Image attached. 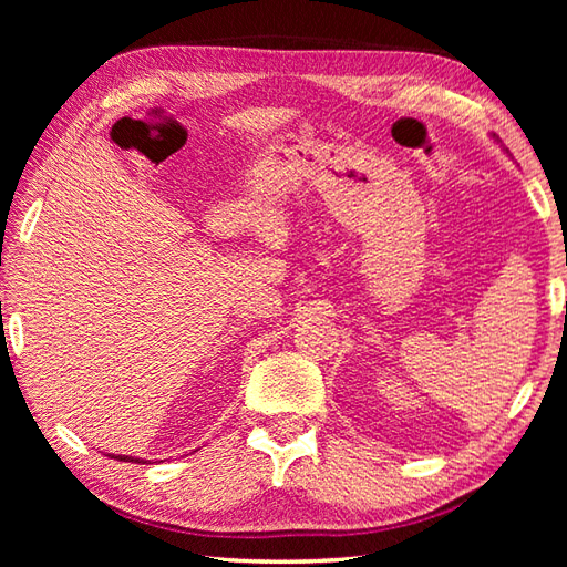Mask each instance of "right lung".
<instances>
[{"instance_id": "1", "label": "right lung", "mask_w": 567, "mask_h": 567, "mask_svg": "<svg viewBox=\"0 0 567 567\" xmlns=\"http://www.w3.org/2000/svg\"><path fill=\"white\" fill-rule=\"evenodd\" d=\"M116 457V461H124V463H141V457H134V455H112Z\"/></svg>"}]
</instances>
